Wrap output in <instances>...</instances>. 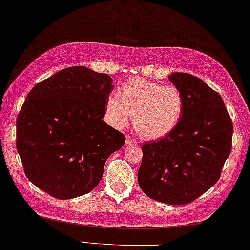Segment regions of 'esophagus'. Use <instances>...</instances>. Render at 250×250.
<instances>
[{"instance_id":"34e87169","label":"esophagus","mask_w":250,"mask_h":250,"mask_svg":"<svg viewBox=\"0 0 250 250\" xmlns=\"http://www.w3.org/2000/svg\"><path fill=\"white\" fill-rule=\"evenodd\" d=\"M125 144L126 145H135V144H137V141L135 139H133L132 136L128 135L125 137Z\"/></svg>"}]
</instances>
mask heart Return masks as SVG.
<instances>
[{"label":"heart","mask_w":250,"mask_h":250,"mask_svg":"<svg viewBox=\"0 0 250 250\" xmlns=\"http://www.w3.org/2000/svg\"><path fill=\"white\" fill-rule=\"evenodd\" d=\"M184 108V97L176 87L135 78L121 84L118 95H108L105 116L118 129L128 125L134 116L137 133L148 140H157L176 128Z\"/></svg>","instance_id":"heart-1"}]
</instances>
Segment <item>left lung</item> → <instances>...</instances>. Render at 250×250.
<instances>
[{
    "label": "left lung",
    "mask_w": 250,
    "mask_h": 250,
    "mask_svg": "<svg viewBox=\"0 0 250 250\" xmlns=\"http://www.w3.org/2000/svg\"><path fill=\"white\" fill-rule=\"evenodd\" d=\"M168 79L184 97L182 119L160 141L143 145L137 180L150 199L183 205L218 182L231 152L233 125L224 100L200 78L173 73Z\"/></svg>",
    "instance_id": "8db88e82"
}]
</instances>
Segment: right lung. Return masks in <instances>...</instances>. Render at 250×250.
Instances as JSON below:
<instances>
[{
  "label": "right lung",
  "instance_id": "add662e5",
  "mask_svg": "<svg viewBox=\"0 0 250 250\" xmlns=\"http://www.w3.org/2000/svg\"><path fill=\"white\" fill-rule=\"evenodd\" d=\"M113 79L67 67L37 83L17 118V151L32 184L57 199L92 191L125 136L103 120Z\"/></svg>",
  "mask_w": 250,
  "mask_h": 250
}]
</instances>
